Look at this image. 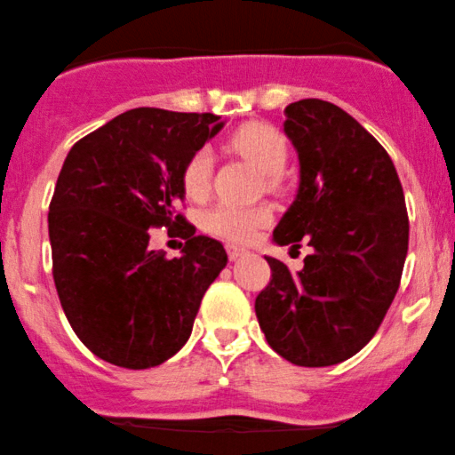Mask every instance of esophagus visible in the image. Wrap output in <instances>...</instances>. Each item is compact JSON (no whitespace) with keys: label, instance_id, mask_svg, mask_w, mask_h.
<instances>
[{"label":"esophagus","instance_id":"esophagus-1","mask_svg":"<svg viewBox=\"0 0 455 455\" xmlns=\"http://www.w3.org/2000/svg\"><path fill=\"white\" fill-rule=\"evenodd\" d=\"M226 251H228L229 261H235V259L242 257L246 252L244 249H240V246H234V244H226Z\"/></svg>","mask_w":455,"mask_h":455}]
</instances>
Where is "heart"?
<instances>
[{
  "label": "heart",
  "instance_id": "1",
  "mask_svg": "<svg viewBox=\"0 0 455 455\" xmlns=\"http://www.w3.org/2000/svg\"><path fill=\"white\" fill-rule=\"evenodd\" d=\"M235 152L246 156L263 173L275 175L284 169L288 158V144L278 129L261 125L242 127L232 138ZM213 180V150L209 146H200L192 152L181 171V184L190 198H204L211 190ZM274 220V211L269 204H232L220 203L211 206L204 215V228L211 234L232 242H249L255 238L257 229L267 226Z\"/></svg>",
  "mask_w": 455,
  "mask_h": 455
}]
</instances>
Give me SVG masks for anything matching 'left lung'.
Wrapping results in <instances>:
<instances>
[{
	"instance_id": "left-lung-1",
	"label": "left lung",
	"mask_w": 455,
	"mask_h": 455,
	"mask_svg": "<svg viewBox=\"0 0 455 455\" xmlns=\"http://www.w3.org/2000/svg\"><path fill=\"white\" fill-rule=\"evenodd\" d=\"M284 116L300 181L274 240L314 252L297 274L265 257L271 280L255 314L278 355L323 368L362 351L385 320L408 255V209L391 156L343 108L307 98Z\"/></svg>"
}]
</instances>
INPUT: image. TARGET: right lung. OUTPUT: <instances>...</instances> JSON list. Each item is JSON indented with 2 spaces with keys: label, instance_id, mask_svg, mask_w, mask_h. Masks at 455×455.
I'll return each instance as SVG.
<instances>
[{
  "label": "right lung",
  "instance_id": "right-lung-1",
  "mask_svg": "<svg viewBox=\"0 0 455 455\" xmlns=\"http://www.w3.org/2000/svg\"><path fill=\"white\" fill-rule=\"evenodd\" d=\"M211 112L133 108L70 148L47 228L52 275L79 340L104 362L155 368L190 339L206 288L226 267L221 242L177 211L181 171L220 132ZM177 228L182 257L148 249L149 229Z\"/></svg>",
  "mask_w": 455,
  "mask_h": 455
}]
</instances>
